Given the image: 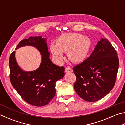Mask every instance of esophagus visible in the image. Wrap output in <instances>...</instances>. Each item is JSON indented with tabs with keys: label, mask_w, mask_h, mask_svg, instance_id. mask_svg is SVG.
<instances>
[{
	"label": "esophagus",
	"mask_w": 125,
	"mask_h": 125,
	"mask_svg": "<svg viewBox=\"0 0 125 125\" xmlns=\"http://www.w3.org/2000/svg\"><path fill=\"white\" fill-rule=\"evenodd\" d=\"M65 72L68 73V72H72L73 70L71 68L69 67H65Z\"/></svg>",
	"instance_id": "1"
}]
</instances>
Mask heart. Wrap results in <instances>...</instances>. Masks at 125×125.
Instances as JSON below:
<instances>
[{
  "label": "heart",
  "mask_w": 125,
  "mask_h": 125,
  "mask_svg": "<svg viewBox=\"0 0 125 125\" xmlns=\"http://www.w3.org/2000/svg\"><path fill=\"white\" fill-rule=\"evenodd\" d=\"M90 45L89 39L79 33H64L56 40V45H51L50 50L53 57L59 62L63 60V52L67 51L69 60L73 62L79 63L87 56Z\"/></svg>",
  "instance_id": "obj_1"
}]
</instances>
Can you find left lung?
Segmentation results:
<instances>
[{"instance_id":"obj_1","label":"left lung","mask_w":125,"mask_h":125,"mask_svg":"<svg viewBox=\"0 0 125 125\" xmlns=\"http://www.w3.org/2000/svg\"><path fill=\"white\" fill-rule=\"evenodd\" d=\"M118 65L116 51L108 40L101 39L90 56L73 68L76 93L87 101L102 99L115 85Z\"/></svg>"}]
</instances>
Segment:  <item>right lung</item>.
Instances as JSON below:
<instances>
[{
  "label": "right lung",
  "instance_id": "right-lung-1",
  "mask_svg": "<svg viewBox=\"0 0 125 125\" xmlns=\"http://www.w3.org/2000/svg\"><path fill=\"white\" fill-rule=\"evenodd\" d=\"M26 46L36 47L41 55L39 68L33 71H24L19 66L15 51L9 57L10 79L21 97L29 104L36 106L47 105L56 95V83L64 76L65 68L59 67L50 59L46 38L30 37L21 41L15 50Z\"/></svg>",
  "mask_w": 125,
  "mask_h": 125
}]
</instances>
